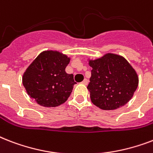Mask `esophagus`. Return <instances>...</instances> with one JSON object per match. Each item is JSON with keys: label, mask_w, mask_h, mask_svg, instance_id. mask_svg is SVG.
<instances>
[{"label": "esophagus", "mask_w": 153, "mask_h": 153, "mask_svg": "<svg viewBox=\"0 0 153 153\" xmlns=\"http://www.w3.org/2000/svg\"><path fill=\"white\" fill-rule=\"evenodd\" d=\"M82 83L84 84V85H87V84H88V80H87V79H85L83 80V81L82 82Z\"/></svg>", "instance_id": "34e87169"}]
</instances>
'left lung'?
<instances>
[{"label":"left lung","mask_w":153,"mask_h":153,"mask_svg":"<svg viewBox=\"0 0 153 153\" xmlns=\"http://www.w3.org/2000/svg\"><path fill=\"white\" fill-rule=\"evenodd\" d=\"M91 78L87 89L91 102L104 110L123 106L130 100L138 86L135 70L125 58L106 54L91 60Z\"/></svg>","instance_id":"8db88e82"}]
</instances>
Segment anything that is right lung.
I'll return each mask as SVG.
<instances>
[{
	"instance_id": "obj_1",
	"label": "right lung",
	"mask_w": 153,
	"mask_h": 153,
	"mask_svg": "<svg viewBox=\"0 0 153 153\" xmlns=\"http://www.w3.org/2000/svg\"><path fill=\"white\" fill-rule=\"evenodd\" d=\"M67 55L58 51H44L32 62L23 76V85L32 99L42 106L55 107L69 98L76 83L65 68Z\"/></svg>"
}]
</instances>
